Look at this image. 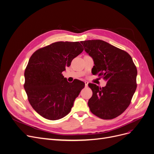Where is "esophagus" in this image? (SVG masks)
<instances>
[{
    "label": "esophagus",
    "mask_w": 154,
    "mask_h": 154,
    "mask_svg": "<svg viewBox=\"0 0 154 154\" xmlns=\"http://www.w3.org/2000/svg\"><path fill=\"white\" fill-rule=\"evenodd\" d=\"M85 87H87L88 85V82H85Z\"/></svg>",
    "instance_id": "obj_1"
}]
</instances>
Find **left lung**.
I'll list each match as a JSON object with an SVG mask.
<instances>
[{
  "instance_id": "left-lung-1",
  "label": "left lung",
  "mask_w": 154,
  "mask_h": 154,
  "mask_svg": "<svg viewBox=\"0 0 154 154\" xmlns=\"http://www.w3.org/2000/svg\"><path fill=\"white\" fill-rule=\"evenodd\" d=\"M93 59V75L103 76L107 83L88 86L93 91L88 105L93 114L101 119L116 118L125 111L137 88V70L126 51L102 40L81 41Z\"/></svg>"
}]
</instances>
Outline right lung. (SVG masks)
I'll return each instance as SVG.
<instances>
[{"label":"right lung","instance_id":"obj_1","mask_svg":"<svg viewBox=\"0 0 154 154\" xmlns=\"http://www.w3.org/2000/svg\"><path fill=\"white\" fill-rule=\"evenodd\" d=\"M84 48L79 42H56L35 51L24 72V88L34 110L44 118L56 120L71 111L85 87L76 79L69 83L62 72Z\"/></svg>","mask_w":154,"mask_h":154}]
</instances>
